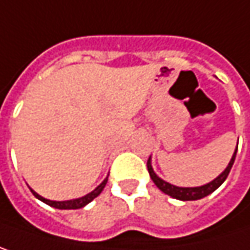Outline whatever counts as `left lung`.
I'll use <instances>...</instances> for the list:
<instances>
[{
	"label": "left lung",
	"instance_id": "obj_1",
	"mask_svg": "<svg viewBox=\"0 0 250 250\" xmlns=\"http://www.w3.org/2000/svg\"><path fill=\"white\" fill-rule=\"evenodd\" d=\"M236 151H238V146H236V150H235V153H233V156H232V159H230L228 167L222 171V173L216 177L215 180H212V182H209V183H206V185H203V186H199V188H179V186L170 185V183H167L166 180L160 179V177L154 173L153 167H151V160H150V157H148L147 160V170L148 174H150V177H151V180L154 182V185H156L163 193L171 196L173 199H179V200H185V202H186V200H199V199L206 197L208 194L215 192L216 189L226 180L229 171H230L233 163H235Z\"/></svg>",
	"mask_w": 250,
	"mask_h": 250
}]
</instances>
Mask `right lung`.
<instances>
[{
  "instance_id": "add662e5",
  "label": "right lung",
  "mask_w": 250,
  "mask_h": 250,
  "mask_svg": "<svg viewBox=\"0 0 250 250\" xmlns=\"http://www.w3.org/2000/svg\"><path fill=\"white\" fill-rule=\"evenodd\" d=\"M107 179H108V177H105V179L103 180L102 183H100V185H99L93 192H90L88 194L83 196V197H79V199H73V200H64V202L48 200V199H45V197L40 196V194H38L37 192H34L33 189H31V192H33V194H34L37 199H40L41 202L47 203V205H48V206H51V208H56V209H81V208H84L85 205H88L93 199H96V197L103 192V189H104V186H105V183H107Z\"/></svg>"
}]
</instances>
